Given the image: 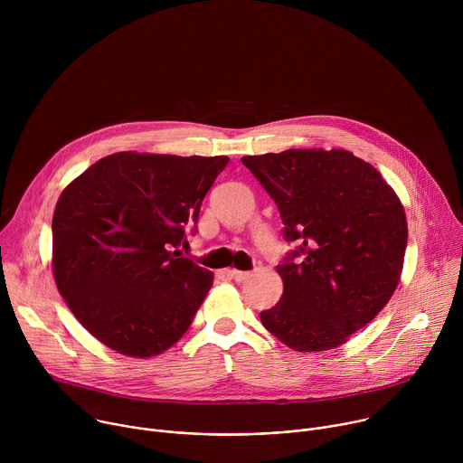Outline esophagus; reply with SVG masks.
Segmentation results:
<instances>
[{
	"label": "esophagus",
	"mask_w": 463,
	"mask_h": 463,
	"mask_svg": "<svg viewBox=\"0 0 463 463\" xmlns=\"http://www.w3.org/2000/svg\"><path fill=\"white\" fill-rule=\"evenodd\" d=\"M229 277H231L232 280H236V282H243V280H247V279L250 277V273H249V271H236V269H231V271H229Z\"/></svg>",
	"instance_id": "obj_1"
}]
</instances>
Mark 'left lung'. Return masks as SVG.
I'll use <instances>...</instances> for the list:
<instances>
[{"label":"left lung","instance_id":"obj_1","mask_svg":"<svg viewBox=\"0 0 463 463\" xmlns=\"http://www.w3.org/2000/svg\"><path fill=\"white\" fill-rule=\"evenodd\" d=\"M241 163L279 205L286 240L300 241L277 266L284 293L260 313L263 327L295 352L345 345L400 284L409 238L402 200L377 168L341 148H295Z\"/></svg>","mask_w":463,"mask_h":463}]
</instances>
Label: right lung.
<instances>
[{
    "mask_svg": "<svg viewBox=\"0 0 463 463\" xmlns=\"http://www.w3.org/2000/svg\"><path fill=\"white\" fill-rule=\"evenodd\" d=\"M227 163L117 152L63 188L52 214V277L104 346L148 359L184 335L214 275L172 249L186 241Z\"/></svg>",
    "mask_w": 463,
    "mask_h": 463,
    "instance_id": "obj_1",
    "label": "right lung"
}]
</instances>
